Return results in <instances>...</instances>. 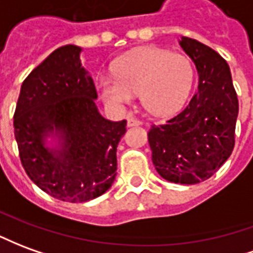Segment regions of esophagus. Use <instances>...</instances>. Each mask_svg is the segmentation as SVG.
Masks as SVG:
<instances>
[{"mask_svg": "<svg viewBox=\"0 0 253 253\" xmlns=\"http://www.w3.org/2000/svg\"><path fill=\"white\" fill-rule=\"evenodd\" d=\"M141 125V122L138 119H135V118H128L127 119V127H132V126H139Z\"/></svg>", "mask_w": 253, "mask_h": 253, "instance_id": "34e87169", "label": "esophagus"}]
</instances>
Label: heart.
Listing matches in <instances>:
<instances>
[{"mask_svg": "<svg viewBox=\"0 0 253 253\" xmlns=\"http://www.w3.org/2000/svg\"><path fill=\"white\" fill-rule=\"evenodd\" d=\"M115 74H101L96 86L108 107L123 111L141 93L144 108L169 116L183 108L194 81L189 57L159 47H141L116 60Z\"/></svg>", "mask_w": 253, "mask_h": 253, "instance_id": "heart-1", "label": "heart"}]
</instances>
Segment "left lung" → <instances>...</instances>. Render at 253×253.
Returning <instances> with one entry per match:
<instances>
[{
  "label": "left lung",
  "instance_id": "8db88e82",
  "mask_svg": "<svg viewBox=\"0 0 253 253\" xmlns=\"http://www.w3.org/2000/svg\"><path fill=\"white\" fill-rule=\"evenodd\" d=\"M179 45L196 65L199 87L181 114L152 126L148 139L159 175L194 185L212 176L230 157L238 100L229 64L219 53L188 37H181Z\"/></svg>",
  "mask_w": 253,
  "mask_h": 253
}]
</instances>
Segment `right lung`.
I'll list each match as a JSON object with an SVG mask.
<instances>
[{
  "label": "right lung",
  "instance_id": "add662e5",
  "mask_svg": "<svg viewBox=\"0 0 253 253\" xmlns=\"http://www.w3.org/2000/svg\"><path fill=\"white\" fill-rule=\"evenodd\" d=\"M82 47L52 52L22 84L15 138L30 179L47 194L68 203L93 200L116 176V148L126 121L105 119L82 65Z\"/></svg>",
  "mask_w": 253,
  "mask_h": 253
}]
</instances>
